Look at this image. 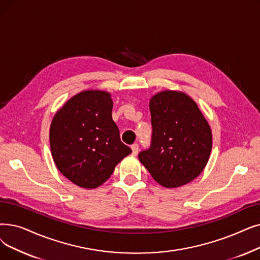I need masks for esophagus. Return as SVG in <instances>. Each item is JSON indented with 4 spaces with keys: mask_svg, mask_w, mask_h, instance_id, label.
Segmentation results:
<instances>
[{
    "mask_svg": "<svg viewBox=\"0 0 260 260\" xmlns=\"http://www.w3.org/2000/svg\"><path fill=\"white\" fill-rule=\"evenodd\" d=\"M132 151H133V155H134V156H136V155L138 154V152H139V146H138L137 143H135V144L132 145Z\"/></svg>",
    "mask_w": 260,
    "mask_h": 260,
    "instance_id": "esophagus-1",
    "label": "esophagus"
}]
</instances>
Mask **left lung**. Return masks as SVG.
<instances>
[{
	"label": "left lung",
	"instance_id": "obj_1",
	"mask_svg": "<svg viewBox=\"0 0 260 260\" xmlns=\"http://www.w3.org/2000/svg\"><path fill=\"white\" fill-rule=\"evenodd\" d=\"M153 126L151 148L139 154L140 162L166 188L184 186L206 167L212 134L197 103L175 90L157 92L150 100Z\"/></svg>",
	"mask_w": 260,
	"mask_h": 260
}]
</instances>
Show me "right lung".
I'll return each instance as SVG.
<instances>
[{"mask_svg": "<svg viewBox=\"0 0 260 260\" xmlns=\"http://www.w3.org/2000/svg\"><path fill=\"white\" fill-rule=\"evenodd\" d=\"M112 105L109 92L88 89L68 100L52 120L53 160L78 187L94 189L104 184L116 166L132 153L120 140L111 117Z\"/></svg>", "mask_w": 260, "mask_h": 260, "instance_id": "obj_1", "label": "right lung"}]
</instances>
